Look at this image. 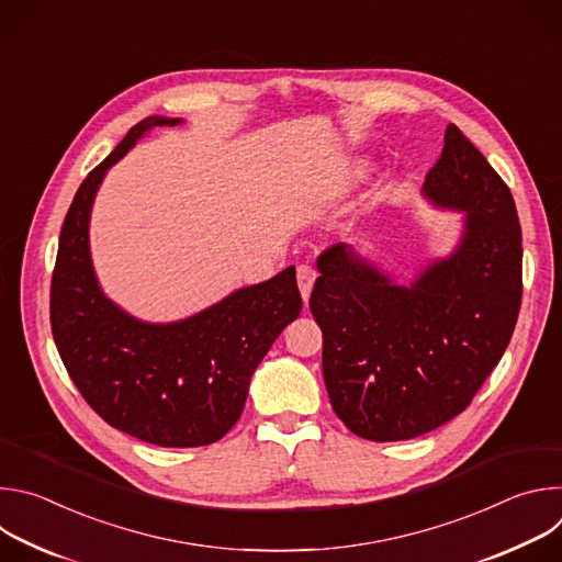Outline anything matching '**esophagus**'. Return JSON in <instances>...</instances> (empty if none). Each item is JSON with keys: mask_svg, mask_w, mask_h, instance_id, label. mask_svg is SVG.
Wrapping results in <instances>:
<instances>
[{"mask_svg": "<svg viewBox=\"0 0 562 562\" xmlns=\"http://www.w3.org/2000/svg\"><path fill=\"white\" fill-rule=\"evenodd\" d=\"M315 269L311 265H297V271H295V278H297V286H300V293L304 297V302L308 300V293L313 289V282H315Z\"/></svg>", "mask_w": 562, "mask_h": 562, "instance_id": "1", "label": "esophagus"}]
</instances>
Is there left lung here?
Segmentation results:
<instances>
[{
    "label": "left lung",
    "instance_id": "8db88e82",
    "mask_svg": "<svg viewBox=\"0 0 562 562\" xmlns=\"http://www.w3.org/2000/svg\"><path fill=\"white\" fill-rule=\"evenodd\" d=\"M467 211L458 251L393 286L349 247L317 256L308 306L338 418L375 442L423 436L464 412L501 362L522 300V231L505 180L456 124L425 178Z\"/></svg>",
    "mask_w": 562,
    "mask_h": 562
}]
</instances>
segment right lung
Instances as JSON below:
<instances>
[{
    "instance_id": "obj_1",
    "label": "right lung",
    "mask_w": 562,
    "mask_h": 562,
    "mask_svg": "<svg viewBox=\"0 0 562 562\" xmlns=\"http://www.w3.org/2000/svg\"><path fill=\"white\" fill-rule=\"evenodd\" d=\"M178 122L142 120L79 184L59 233L50 329L70 380L104 423L159 447H204L237 423L256 367L300 315L302 295L289 267L176 325H144L102 295L89 256L95 191L142 133Z\"/></svg>"
}]
</instances>
